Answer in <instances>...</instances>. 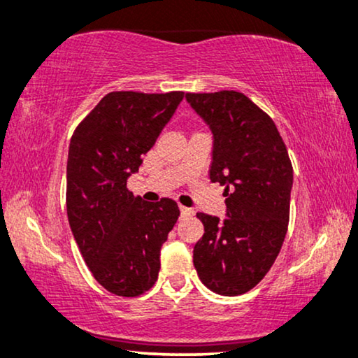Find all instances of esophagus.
Listing matches in <instances>:
<instances>
[{
    "mask_svg": "<svg viewBox=\"0 0 358 358\" xmlns=\"http://www.w3.org/2000/svg\"><path fill=\"white\" fill-rule=\"evenodd\" d=\"M180 211H182V215H183V216H189V215H193V210H189V208H187V206H180Z\"/></svg>",
    "mask_w": 358,
    "mask_h": 358,
    "instance_id": "34e87169",
    "label": "esophagus"
}]
</instances>
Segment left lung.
Wrapping results in <instances>:
<instances>
[{"mask_svg": "<svg viewBox=\"0 0 358 358\" xmlns=\"http://www.w3.org/2000/svg\"><path fill=\"white\" fill-rule=\"evenodd\" d=\"M213 132L210 180L224 185L226 215L196 213L198 278L213 292L241 296L268 274L287 233L292 164L273 119L236 90L187 94Z\"/></svg>", "mask_w": 358, "mask_h": 358, "instance_id": "8db88e82", "label": "left lung"}]
</instances>
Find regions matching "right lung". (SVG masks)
<instances>
[{"label":"right lung","mask_w":358,"mask_h":358,"mask_svg":"<svg viewBox=\"0 0 358 358\" xmlns=\"http://www.w3.org/2000/svg\"><path fill=\"white\" fill-rule=\"evenodd\" d=\"M185 92L115 90L78 125L67 158V218L80 255L108 292L137 297L158 279L160 250L180 216L170 198L143 201L127 188Z\"/></svg>","instance_id":"right-lung-1"}]
</instances>
